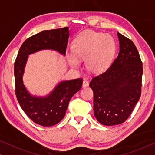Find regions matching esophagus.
<instances>
[{
    "instance_id": "34e87169",
    "label": "esophagus",
    "mask_w": 155,
    "mask_h": 155,
    "mask_svg": "<svg viewBox=\"0 0 155 155\" xmlns=\"http://www.w3.org/2000/svg\"><path fill=\"white\" fill-rule=\"evenodd\" d=\"M88 85H89V82L87 80H84L83 82H82V87H87Z\"/></svg>"
}]
</instances>
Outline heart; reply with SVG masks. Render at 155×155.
Masks as SVG:
<instances>
[{
    "label": "heart",
    "instance_id": "1",
    "mask_svg": "<svg viewBox=\"0 0 155 155\" xmlns=\"http://www.w3.org/2000/svg\"><path fill=\"white\" fill-rule=\"evenodd\" d=\"M115 43L111 36L94 31H85L74 41L73 51L68 54L69 63L74 68L85 59L86 67L92 73H101L107 69L113 58Z\"/></svg>",
    "mask_w": 155,
    "mask_h": 155
}]
</instances>
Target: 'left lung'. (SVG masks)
<instances>
[{"label":"left lung","instance_id":"left-lung-1","mask_svg":"<svg viewBox=\"0 0 155 155\" xmlns=\"http://www.w3.org/2000/svg\"><path fill=\"white\" fill-rule=\"evenodd\" d=\"M118 55L111 66L94 76L90 87L94 92V114L105 126L122 124L128 119L141 95L143 63L136 46L117 33Z\"/></svg>","mask_w":155,"mask_h":155}]
</instances>
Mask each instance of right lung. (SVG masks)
<instances>
[{"label": "right lung", "mask_w": 155, "mask_h": 155, "mask_svg": "<svg viewBox=\"0 0 155 155\" xmlns=\"http://www.w3.org/2000/svg\"><path fill=\"white\" fill-rule=\"evenodd\" d=\"M69 35L68 27L36 34L23 42L15 62V94L18 102L27 116L42 126H54L63 119L72 97L81 89L82 79L61 82L46 97L31 96L23 84L25 65L29 54L43 49L57 51L65 56Z\"/></svg>", "instance_id": "1"}]
</instances>
